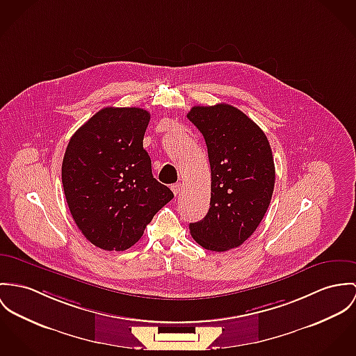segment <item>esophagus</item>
<instances>
[{"label":"esophagus","instance_id":"obj_1","mask_svg":"<svg viewBox=\"0 0 356 356\" xmlns=\"http://www.w3.org/2000/svg\"><path fill=\"white\" fill-rule=\"evenodd\" d=\"M171 191H172V193L177 194L181 192V184L179 182H177V184H174V185H171Z\"/></svg>","mask_w":356,"mask_h":356}]
</instances>
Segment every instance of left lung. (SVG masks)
<instances>
[{"mask_svg":"<svg viewBox=\"0 0 356 356\" xmlns=\"http://www.w3.org/2000/svg\"><path fill=\"white\" fill-rule=\"evenodd\" d=\"M188 118L204 136L211 164L207 216L191 223L194 241L207 250L241 246L259 227L275 188L269 141L256 122L236 107L194 106Z\"/></svg>","mask_w":356,"mask_h":356,"instance_id":"left-lung-1","label":"left lung"}]
</instances>
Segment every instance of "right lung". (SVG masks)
<instances>
[{
    "instance_id": "1",
    "label": "right lung",
    "mask_w": 356,
    "mask_h": 356,
    "mask_svg": "<svg viewBox=\"0 0 356 356\" xmlns=\"http://www.w3.org/2000/svg\"><path fill=\"white\" fill-rule=\"evenodd\" d=\"M151 115L138 107H104L69 140L63 185L74 223L103 250H127L174 194L152 175L143 148Z\"/></svg>"
}]
</instances>
